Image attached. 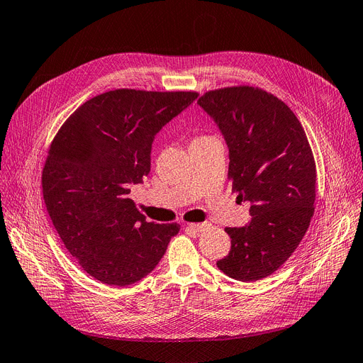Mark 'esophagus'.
Instances as JSON below:
<instances>
[{
	"label": "esophagus",
	"instance_id": "34e87169",
	"mask_svg": "<svg viewBox=\"0 0 363 363\" xmlns=\"http://www.w3.org/2000/svg\"><path fill=\"white\" fill-rule=\"evenodd\" d=\"M187 228L195 230V232H202L208 228V223H189L187 225Z\"/></svg>",
	"mask_w": 363,
	"mask_h": 363
}]
</instances>
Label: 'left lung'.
Returning <instances> with one entry per match:
<instances>
[{"label": "left lung", "mask_w": 363, "mask_h": 363, "mask_svg": "<svg viewBox=\"0 0 363 363\" xmlns=\"http://www.w3.org/2000/svg\"><path fill=\"white\" fill-rule=\"evenodd\" d=\"M229 149L228 177L252 220L225 228L230 252L217 268L230 279L255 281L277 271L310 226L315 162L306 131L281 99L253 86L206 92L198 99Z\"/></svg>", "instance_id": "1"}]
</instances>
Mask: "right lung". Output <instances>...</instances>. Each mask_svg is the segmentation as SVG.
Masks as SVG:
<instances>
[{"label": "right lung", "mask_w": 363, "mask_h": 363, "mask_svg": "<svg viewBox=\"0 0 363 363\" xmlns=\"http://www.w3.org/2000/svg\"><path fill=\"white\" fill-rule=\"evenodd\" d=\"M196 92L116 89L82 104L55 135L41 184L55 229L94 279L133 284L155 269L177 223L146 222L129 186L150 172L155 135Z\"/></svg>", "instance_id": "1"}]
</instances>
